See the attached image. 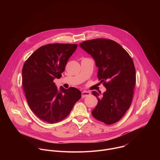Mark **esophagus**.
Returning <instances> with one entry per match:
<instances>
[{
    "label": "esophagus",
    "instance_id": "1",
    "mask_svg": "<svg viewBox=\"0 0 160 160\" xmlns=\"http://www.w3.org/2000/svg\"><path fill=\"white\" fill-rule=\"evenodd\" d=\"M90 94V93L89 92H87V91H83L82 93V98H85V97H87Z\"/></svg>",
    "mask_w": 160,
    "mask_h": 160
}]
</instances>
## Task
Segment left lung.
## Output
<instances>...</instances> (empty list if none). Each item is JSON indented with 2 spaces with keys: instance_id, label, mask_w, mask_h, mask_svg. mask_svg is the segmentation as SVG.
<instances>
[{
  "instance_id": "1",
  "label": "left lung",
  "mask_w": 160,
  "mask_h": 160,
  "mask_svg": "<svg viewBox=\"0 0 160 160\" xmlns=\"http://www.w3.org/2000/svg\"><path fill=\"white\" fill-rule=\"evenodd\" d=\"M80 47L94 58L99 68L98 77L106 88L102 96L92 92L98 103L92 115L107 125L115 123L124 116L132 101L136 80L133 60L119 43L112 40L83 41Z\"/></svg>"
}]
</instances>
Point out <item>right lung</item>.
I'll return each mask as SVG.
<instances>
[{
  "label": "right lung",
  "instance_id": "1",
  "mask_svg": "<svg viewBox=\"0 0 160 160\" xmlns=\"http://www.w3.org/2000/svg\"><path fill=\"white\" fill-rule=\"evenodd\" d=\"M77 44L51 43L37 49L25 61L22 70V84L27 102L40 120L49 123L62 120L81 98L80 91L56 86Z\"/></svg>",
  "mask_w": 160,
  "mask_h": 160
}]
</instances>
